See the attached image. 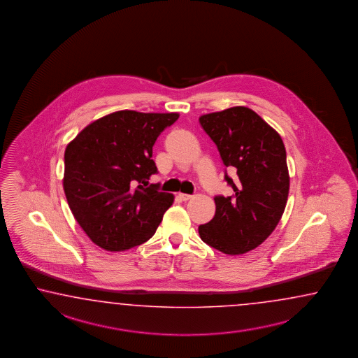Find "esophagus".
<instances>
[{"label": "esophagus", "instance_id": "esophagus-1", "mask_svg": "<svg viewBox=\"0 0 358 358\" xmlns=\"http://www.w3.org/2000/svg\"><path fill=\"white\" fill-rule=\"evenodd\" d=\"M178 196H180V198H181V201H187L192 199V195H189V194H182V192H180V194H178Z\"/></svg>", "mask_w": 358, "mask_h": 358}]
</instances>
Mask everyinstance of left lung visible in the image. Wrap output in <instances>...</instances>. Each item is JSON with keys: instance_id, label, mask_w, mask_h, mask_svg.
Wrapping results in <instances>:
<instances>
[{"instance_id": "1", "label": "left lung", "mask_w": 358, "mask_h": 358, "mask_svg": "<svg viewBox=\"0 0 358 358\" xmlns=\"http://www.w3.org/2000/svg\"><path fill=\"white\" fill-rule=\"evenodd\" d=\"M201 128L216 143L234 190L215 196L216 213L199 227L204 243L227 255L248 252L271 236L287 203L286 148L277 131L248 107L236 106L199 117Z\"/></svg>"}]
</instances>
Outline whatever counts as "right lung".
<instances>
[{
  "instance_id": "obj_1",
  "label": "right lung",
  "mask_w": 358,
  "mask_h": 358,
  "mask_svg": "<svg viewBox=\"0 0 358 358\" xmlns=\"http://www.w3.org/2000/svg\"><path fill=\"white\" fill-rule=\"evenodd\" d=\"M177 113L116 111L90 122L64 151L63 189L90 241L125 251L155 234L175 196L148 180L157 173L152 146Z\"/></svg>"
}]
</instances>
